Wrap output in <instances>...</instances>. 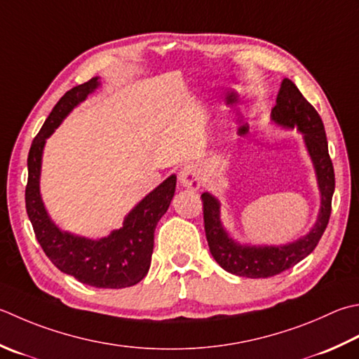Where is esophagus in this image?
Segmentation results:
<instances>
[{"mask_svg": "<svg viewBox=\"0 0 359 359\" xmlns=\"http://www.w3.org/2000/svg\"><path fill=\"white\" fill-rule=\"evenodd\" d=\"M179 180L185 188L193 189V191H198V189L201 188V184H202L199 168L196 165L184 166V168H182L180 174H179Z\"/></svg>", "mask_w": 359, "mask_h": 359, "instance_id": "34e87169", "label": "esophagus"}]
</instances>
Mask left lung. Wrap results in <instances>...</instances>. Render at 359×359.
I'll return each instance as SVG.
<instances>
[{
	"label": "left lung",
	"mask_w": 359,
	"mask_h": 359,
	"mask_svg": "<svg viewBox=\"0 0 359 359\" xmlns=\"http://www.w3.org/2000/svg\"><path fill=\"white\" fill-rule=\"evenodd\" d=\"M273 124L283 129H297L304 135L306 151L313 161L320 191L318 221L305 236L280 245L241 244L231 238L221 222V202L213 194L203 193V224L210 252L216 263L230 273L248 278H268L302 262L318 245L332 213L334 171L328 156L324 123L313 105L300 93L296 83L283 79L277 104L271 111Z\"/></svg>",
	"instance_id": "8db88e82"
}]
</instances>
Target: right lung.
Listing matches in <instances>:
<instances>
[{
  "label": "right lung",
  "instance_id": "right-lung-1",
  "mask_svg": "<svg viewBox=\"0 0 359 359\" xmlns=\"http://www.w3.org/2000/svg\"><path fill=\"white\" fill-rule=\"evenodd\" d=\"M100 86L101 81L96 76L67 91L34 138L27 156L26 212L35 238L55 268L73 276L81 283L119 290L142 282L149 271L154 231L160 217L170 208L177 177L172 174L161 182L130 210L124 217L123 227L111 230L110 235L100 240L59 229L48 215L40 194L41 156L46 138L53 135L69 111L86 101Z\"/></svg>",
  "mask_w": 359,
  "mask_h": 359
}]
</instances>
